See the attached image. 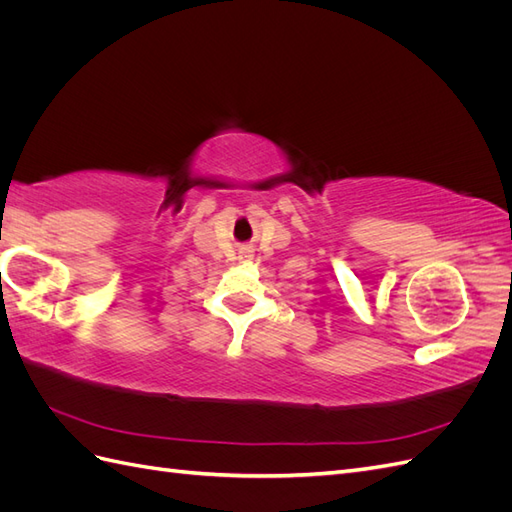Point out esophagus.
Returning <instances> with one entry per match:
<instances>
[{"instance_id":"obj_1","label":"esophagus","mask_w":512,"mask_h":512,"mask_svg":"<svg viewBox=\"0 0 512 512\" xmlns=\"http://www.w3.org/2000/svg\"><path fill=\"white\" fill-rule=\"evenodd\" d=\"M239 258H241V260H243V262H250V260H252V258H254V252H252V250H243V252H241V256H239Z\"/></svg>"}]
</instances>
